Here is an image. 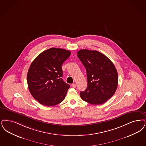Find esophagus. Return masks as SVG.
<instances>
[{
    "mask_svg": "<svg viewBox=\"0 0 146 146\" xmlns=\"http://www.w3.org/2000/svg\"><path fill=\"white\" fill-rule=\"evenodd\" d=\"M76 83H73V84H72V88H75L76 87Z\"/></svg>",
    "mask_w": 146,
    "mask_h": 146,
    "instance_id": "obj_1",
    "label": "esophagus"
}]
</instances>
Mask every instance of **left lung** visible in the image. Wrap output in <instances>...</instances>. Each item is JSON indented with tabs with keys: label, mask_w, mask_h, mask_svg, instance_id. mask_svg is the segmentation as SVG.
<instances>
[{
	"label": "left lung",
	"mask_w": 146,
	"mask_h": 146,
	"mask_svg": "<svg viewBox=\"0 0 146 146\" xmlns=\"http://www.w3.org/2000/svg\"><path fill=\"white\" fill-rule=\"evenodd\" d=\"M78 58L86 68L88 87L80 92L82 99L94 105L102 104L116 91L118 73L111 60L96 50L81 49Z\"/></svg>",
	"instance_id": "1"
}]
</instances>
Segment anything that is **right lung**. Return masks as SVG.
<instances>
[{
  "label": "right lung",
  "mask_w": 146,
  "mask_h": 146,
  "mask_svg": "<svg viewBox=\"0 0 146 146\" xmlns=\"http://www.w3.org/2000/svg\"><path fill=\"white\" fill-rule=\"evenodd\" d=\"M70 52L51 48L41 52L33 61L27 74L30 92L42 105L52 106L62 102L70 85L64 82L62 64Z\"/></svg>",
  "instance_id": "1"
}]
</instances>
